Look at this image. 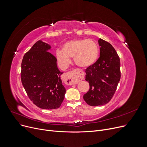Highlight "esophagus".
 <instances>
[{
  "label": "esophagus",
  "mask_w": 147,
  "mask_h": 147,
  "mask_svg": "<svg viewBox=\"0 0 147 147\" xmlns=\"http://www.w3.org/2000/svg\"><path fill=\"white\" fill-rule=\"evenodd\" d=\"M64 77H65L66 84L71 85L77 84L80 81L82 80L84 78V74L82 70L75 69L71 72L65 73Z\"/></svg>",
  "instance_id": "1"
}]
</instances>
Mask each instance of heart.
<instances>
[{
  "label": "heart",
  "instance_id": "1",
  "mask_svg": "<svg viewBox=\"0 0 147 147\" xmlns=\"http://www.w3.org/2000/svg\"><path fill=\"white\" fill-rule=\"evenodd\" d=\"M99 48L91 39H75L65 42L63 50L56 51V57L60 64L66 66L70 62V57H74L76 64L87 68L94 64L98 58Z\"/></svg>",
  "mask_w": 147,
  "mask_h": 147
}]
</instances>
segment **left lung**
<instances>
[{
  "label": "left lung",
  "mask_w": 147,
  "mask_h": 147,
  "mask_svg": "<svg viewBox=\"0 0 147 147\" xmlns=\"http://www.w3.org/2000/svg\"><path fill=\"white\" fill-rule=\"evenodd\" d=\"M100 57L86 69V80L90 90L83 99L91 106L104 105L112 99L121 78L120 60L110 43L100 38Z\"/></svg>",
  "instance_id": "left-lung-1"
}]
</instances>
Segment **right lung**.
I'll list each match as a JSON object with an SVG mask.
<instances>
[{"label": "right lung", "mask_w": 147, "mask_h": 147, "mask_svg": "<svg viewBox=\"0 0 147 147\" xmlns=\"http://www.w3.org/2000/svg\"><path fill=\"white\" fill-rule=\"evenodd\" d=\"M50 46L38 40L25 53L21 63V79L30 100L42 109L59 108L64 99L65 89L61 79L56 57Z\"/></svg>", "instance_id": "1"}]
</instances>
